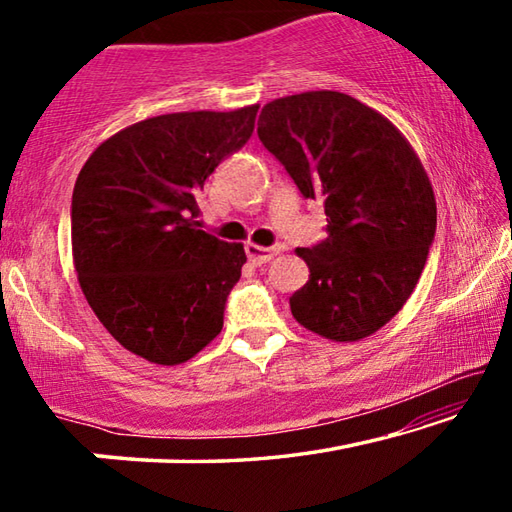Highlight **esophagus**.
<instances>
[{"label":"esophagus","mask_w":512,"mask_h":512,"mask_svg":"<svg viewBox=\"0 0 512 512\" xmlns=\"http://www.w3.org/2000/svg\"><path fill=\"white\" fill-rule=\"evenodd\" d=\"M246 255L253 264H266L277 255V248H264L257 244H246Z\"/></svg>","instance_id":"1"}]
</instances>
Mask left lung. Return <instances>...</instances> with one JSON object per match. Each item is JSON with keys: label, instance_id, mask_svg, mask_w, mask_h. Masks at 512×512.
Listing matches in <instances>:
<instances>
[{"label": "left lung", "instance_id": "left-lung-1", "mask_svg": "<svg viewBox=\"0 0 512 512\" xmlns=\"http://www.w3.org/2000/svg\"><path fill=\"white\" fill-rule=\"evenodd\" d=\"M257 135L302 196L325 203L327 237L296 250L309 280L289 298L293 318L336 343L375 334L409 300L436 232L418 153L384 115L334 90L266 103Z\"/></svg>", "mask_w": 512, "mask_h": 512}]
</instances>
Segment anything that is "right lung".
Listing matches in <instances>:
<instances>
[{
  "label": "right lung",
  "instance_id": "add662e5",
  "mask_svg": "<svg viewBox=\"0 0 512 512\" xmlns=\"http://www.w3.org/2000/svg\"><path fill=\"white\" fill-rule=\"evenodd\" d=\"M259 106L158 115L101 142L72 194L83 296L119 345L178 366L219 336L244 244L201 230L198 196L253 135Z\"/></svg>",
  "mask_w": 512,
  "mask_h": 512
}]
</instances>
